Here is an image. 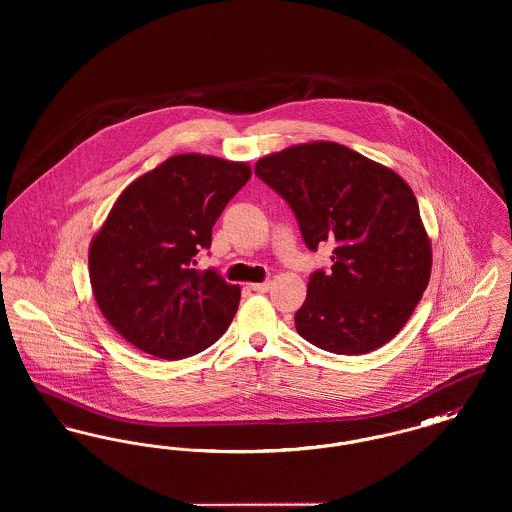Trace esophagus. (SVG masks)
Wrapping results in <instances>:
<instances>
[{
    "mask_svg": "<svg viewBox=\"0 0 512 512\" xmlns=\"http://www.w3.org/2000/svg\"><path fill=\"white\" fill-rule=\"evenodd\" d=\"M249 288H251L253 292L265 293L268 292V288H270V282H259V284H251Z\"/></svg>",
    "mask_w": 512,
    "mask_h": 512,
    "instance_id": "1",
    "label": "esophagus"
}]
</instances>
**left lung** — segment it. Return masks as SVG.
I'll use <instances>...</instances> for the list:
<instances>
[{
  "label": "left lung",
  "mask_w": 512,
  "mask_h": 512,
  "mask_svg": "<svg viewBox=\"0 0 512 512\" xmlns=\"http://www.w3.org/2000/svg\"><path fill=\"white\" fill-rule=\"evenodd\" d=\"M255 174L290 205L311 251L334 245L332 268L309 276L295 313L299 336L336 355H363L388 343L413 315L432 270L409 184L332 142L263 157Z\"/></svg>",
  "instance_id": "left-lung-1"
}]
</instances>
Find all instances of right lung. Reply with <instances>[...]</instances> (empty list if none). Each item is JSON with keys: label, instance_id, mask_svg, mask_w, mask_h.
Instances as JSON below:
<instances>
[{"label": "right lung", "instance_id": "obj_1", "mask_svg": "<svg viewBox=\"0 0 512 512\" xmlns=\"http://www.w3.org/2000/svg\"><path fill=\"white\" fill-rule=\"evenodd\" d=\"M251 171L207 155H174L134 180L94 238L88 267L103 317L134 347L184 359L224 334L240 288L195 270L213 226Z\"/></svg>", "mask_w": 512, "mask_h": 512}]
</instances>
